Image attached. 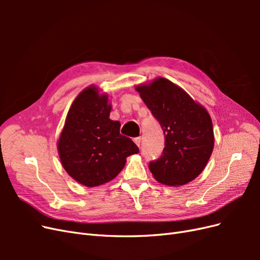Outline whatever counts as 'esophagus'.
Wrapping results in <instances>:
<instances>
[{
  "instance_id": "34e87169",
  "label": "esophagus",
  "mask_w": 260,
  "mask_h": 260,
  "mask_svg": "<svg viewBox=\"0 0 260 260\" xmlns=\"http://www.w3.org/2000/svg\"><path fill=\"white\" fill-rule=\"evenodd\" d=\"M133 141H135V143L140 147V145H141V137L135 138V139H133Z\"/></svg>"
}]
</instances>
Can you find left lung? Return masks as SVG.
Returning a JSON list of instances; mask_svg holds the SVG:
<instances>
[{
	"label": "left lung",
	"instance_id": "8db88e82",
	"mask_svg": "<svg viewBox=\"0 0 260 260\" xmlns=\"http://www.w3.org/2000/svg\"><path fill=\"white\" fill-rule=\"evenodd\" d=\"M159 122L165 147L149 161L154 178L171 186L191 182L205 168L214 148V130L207 111L171 81L158 78L137 88Z\"/></svg>",
	"mask_w": 260,
	"mask_h": 260
}]
</instances>
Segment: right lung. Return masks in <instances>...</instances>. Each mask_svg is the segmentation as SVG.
Segmentation results:
<instances>
[{"label": "right lung", "mask_w": 260, "mask_h": 260, "mask_svg": "<svg viewBox=\"0 0 260 260\" xmlns=\"http://www.w3.org/2000/svg\"><path fill=\"white\" fill-rule=\"evenodd\" d=\"M108 98L94 86L76 98L58 140V153L67 174L85 186L113 180L125 158L139 153L133 141L120 135V122L109 119Z\"/></svg>", "instance_id": "right-lung-1"}]
</instances>
